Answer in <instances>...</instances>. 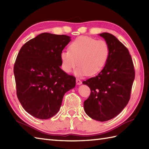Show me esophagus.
Here are the masks:
<instances>
[{
	"label": "esophagus",
	"mask_w": 149,
	"mask_h": 149,
	"mask_svg": "<svg viewBox=\"0 0 149 149\" xmlns=\"http://www.w3.org/2000/svg\"><path fill=\"white\" fill-rule=\"evenodd\" d=\"M76 84L77 85H80L82 84V81L80 79H76Z\"/></svg>",
	"instance_id": "esophagus-1"
}]
</instances>
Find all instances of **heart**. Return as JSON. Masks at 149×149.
I'll list each match as a JSON object with an SVG mask.
<instances>
[{
    "instance_id": "b5f03b06",
    "label": "heart",
    "mask_w": 149,
    "mask_h": 149,
    "mask_svg": "<svg viewBox=\"0 0 149 149\" xmlns=\"http://www.w3.org/2000/svg\"><path fill=\"white\" fill-rule=\"evenodd\" d=\"M109 54V46L106 41L79 37L70 44L68 50L60 54L61 68L66 73H70L78 64L79 66L75 71L76 75H95L106 66Z\"/></svg>"
}]
</instances>
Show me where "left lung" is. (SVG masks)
I'll list each match as a JSON object with an SVG mask.
<instances>
[{"label": "left lung", "instance_id": "8db88e82", "mask_svg": "<svg viewBox=\"0 0 149 149\" xmlns=\"http://www.w3.org/2000/svg\"><path fill=\"white\" fill-rule=\"evenodd\" d=\"M99 35L108 43L109 57L97 76L83 82L91 90L84 102V109L90 118L105 122L118 115L127 106L135 72L128 49L111 34Z\"/></svg>", "mask_w": 149, "mask_h": 149}]
</instances>
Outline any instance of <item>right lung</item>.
I'll list each match as a JSON object with an SVG mask.
<instances>
[{"mask_svg": "<svg viewBox=\"0 0 149 149\" xmlns=\"http://www.w3.org/2000/svg\"><path fill=\"white\" fill-rule=\"evenodd\" d=\"M70 37L43 33L22 47L14 65L17 95L30 115L48 119L59 111L75 77L61 69L60 54Z\"/></svg>", "mask_w": 149, "mask_h": 149, "instance_id": "right-lung-1", "label": "right lung"}]
</instances>
